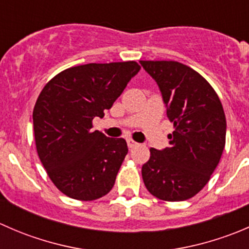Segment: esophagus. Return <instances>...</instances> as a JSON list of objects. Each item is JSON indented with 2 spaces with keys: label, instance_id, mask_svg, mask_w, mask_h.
<instances>
[{
  "label": "esophagus",
  "instance_id": "obj_1",
  "mask_svg": "<svg viewBox=\"0 0 249 249\" xmlns=\"http://www.w3.org/2000/svg\"><path fill=\"white\" fill-rule=\"evenodd\" d=\"M126 143H127V147H129V148H135V147H137V145H139V143L135 142V141L131 140V139H127Z\"/></svg>",
  "mask_w": 249,
  "mask_h": 249
}]
</instances>
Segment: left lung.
<instances>
[{
  "instance_id": "obj_1",
  "label": "left lung",
  "mask_w": 249,
  "mask_h": 249,
  "mask_svg": "<svg viewBox=\"0 0 249 249\" xmlns=\"http://www.w3.org/2000/svg\"><path fill=\"white\" fill-rule=\"evenodd\" d=\"M157 82L175 131L170 145L150 148L142 178L152 195L184 201L207 184L225 145L227 119L219 97L205 78L177 61H140Z\"/></svg>"
}]
</instances>
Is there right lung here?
Instances as JSON below:
<instances>
[{"label": "right lung", "mask_w": 249, "mask_h": 249, "mask_svg": "<svg viewBox=\"0 0 249 249\" xmlns=\"http://www.w3.org/2000/svg\"><path fill=\"white\" fill-rule=\"evenodd\" d=\"M141 70L135 61L87 64L55 76L34 108L36 148L57 189L91 201L108 194L127 154L124 139L92 130Z\"/></svg>", "instance_id": "add662e5"}]
</instances>
